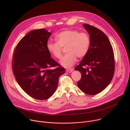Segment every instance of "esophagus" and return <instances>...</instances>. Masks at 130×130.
I'll list each match as a JSON object with an SVG mask.
<instances>
[{
  "mask_svg": "<svg viewBox=\"0 0 130 130\" xmlns=\"http://www.w3.org/2000/svg\"><path fill=\"white\" fill-rule=\"evenodd\" d=\"M73 70V68H72V69H66V71L68 72H69V73L71 72Z\"/></svg>",
  "mask_w": 130,
  "mask_h": 130,
  "instance_id": "esophagus-1",
  "label": "esophagus"
}]
</instances>
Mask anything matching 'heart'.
I'll list each match as a JSON object with an SVG mask.
<instances>
[{"label": "heart", "instance_id": "heart-1", "mask_svg": "<svg viewBox=\"0 0 130 130\" xmlns=\"http://www.w3.org/2000/svg\"><path fill=\"white\" fill-rule=\"evenodd\" d=\"M57 42L47 43L48 51L57 59L62 56V47H66L68 52L60 61L61 65L65 68L72 67L77 61V57L82 58L87 53L90 44L89 36L86 32L76 30H67L55 36Z\"/></svg>", "mask_w": 130, "mask_h": 130}]
</instances>
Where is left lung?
Wrapping results in <instances>:
<instances>
[{"label": "left lung", "mask_w": 130, "mask_h": 130, "mask_svg": "<svg viewBox=\"0 0 130 130\" xmlns=\"http://www.w3.org/2000/svg\"><path fill=\"white\" fill-rule=\"evenodd\" d=\"M83 26L89 34L90 44L87 53L75 68L81 73L77 85L85 94L95 95L103 90L113 79L114 51L109 40L102 31L88 24Z\"/></svg>", "instance_id": "8db88e82"}]
</instances>
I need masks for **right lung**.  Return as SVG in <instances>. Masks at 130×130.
<instances>
[{
  "label": "right lung",
  "instance_id": "1",
  "mask_svg": "<svg viewBox=\"0 0 130 130\" xmlns=\"http://www.w3.org/2000/svg\"><path fill=\"white\" fill-rule=\"evenodd\" d=\"M51 33L44 29L29 32L17 45L12 58L16 80L29 96L37 100L50 98L56 90L65 68L51 58L47 42ZM57 67L54 69L51 67Z\"/></svg>",
  "mask_w": 130,
  "mask_h": 130
}]
</instances>
